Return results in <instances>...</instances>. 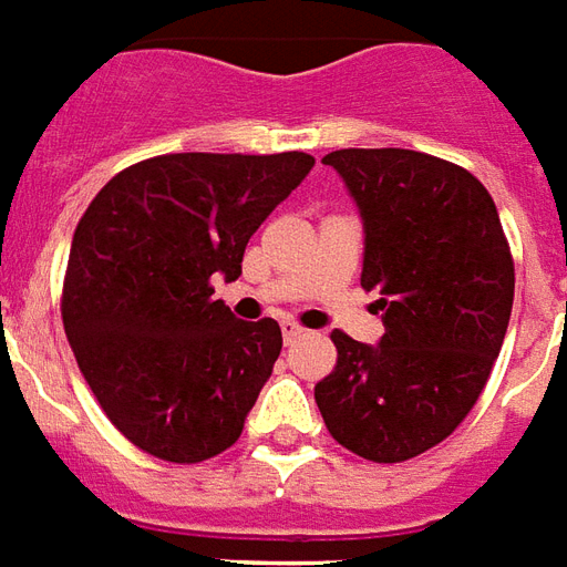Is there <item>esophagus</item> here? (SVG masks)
Returning a JSON list of instances; mask_svg holds the SVG:
<instances>
[{"label": "esophagus", "instance_id": "1", "mask_svg": "<svg viewBox=\"0 0 567 567\" xmlns=\"http://www.w3.org/2000/svg\"><path fill=\"white\" fill-rule=\"evenodd\" d=\"M300 337H303V327L297 324V321H288V318H285V321H282V339H285V342L291 346V342H295V339H300Z\"/></svg>", "mask_w": 567, "mask_h": 567}]
</instances>
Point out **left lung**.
Returning <instances> with one entry per match:
<instances>
[{
  "label": "left lung",
  "mask_w": 567,
  "mask_h": 567,
  "mask_svg": "<svg viewBox=\"0 0 567 567\" xmlns=\"http://www.w3.org/2000/svg\"><path fill=\"white\" fill-rule=\"evenodd\" d=\"M324 165L363 216L360 285L379 288L384 337L372 348L333 330L337 367L316 402L351 454L405 463L475 409L511 321L514 258L489 192L454 162L384 146Z\"/></svg>",
  "instance_id": "1"
}]
</instances>
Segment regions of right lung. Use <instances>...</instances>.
I'll use <instances>...</instances> for the list:
<instances>
[{
  "label": "right lung",
  "mask_w": 567,
  "mask_h": 567,
  "mask_svg": "<svg viewBox=\"0 0 567 567\" xmlns=\"http://www.w3.org/2000/svg\"><path fill=\"white\" fill-rule=\"evenodd\" d=\"M309 153H171L125 167L74 228L62 324L107 421L165 463H204L243 433L282 330L240 321L213 279L312 171Z\"/></svg>",
  "instance_id": "1"
}]
</instances>
